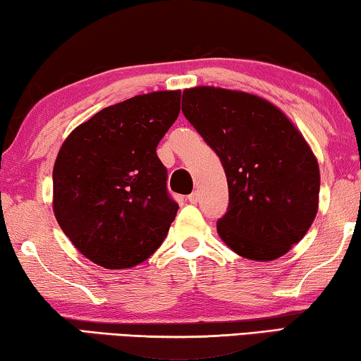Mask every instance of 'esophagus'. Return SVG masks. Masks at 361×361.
<instances>
[{"label":"esophagus","instance_id":"obj_1","mask_svg":"<svg viewBox=\"0 0 361 361\" xmlns=\"http://www.w3.org/2000/svg\"><path fill=\"white\" fill-rule=\"evenodd\" d=\"M187 200H189L190 204H197V202H199V192H192V194L187 197Z\"/></svg>","mask_w":361,"mask_h":361}]
</instances>
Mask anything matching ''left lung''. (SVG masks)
Segmentation results:
<instances>
[{"label":"left lung","instance_id":"1","mask_svg":"<svg viewBox=\"0 0 361 361\" xmlns=\"http://www.w3.org/2000/svg\"><path fill=\"white\" fill-rule=\"evenodd\" d=\"M182 111L224 164V243L251 261H274L307 233L319 210L317 157L288 115L255 93L192 87Z\"/></svg>","mask_w":361,"mask_h":361}]
</instances>
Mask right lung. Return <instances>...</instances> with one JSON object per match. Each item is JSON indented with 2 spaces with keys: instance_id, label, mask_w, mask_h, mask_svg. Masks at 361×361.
<instances>
[{
  "instance_id": "obj_1",
  "label": "right lung",
  "mask_w": 361,
  "mask_h": 361,
  "mask_svg": "<svg viewBox=\"0 0 361 361\" xmlns=\"http://www.w3.org/2000/svg\"><path fill=\"white\" fill-rule=\"evenodd\" d=\"M180 110V90L142 93L95 113L62 142L52 210L72 245L106 269L142 263L164 241L179 205L156 147Z\"/></svg>"
}]
</instances>
